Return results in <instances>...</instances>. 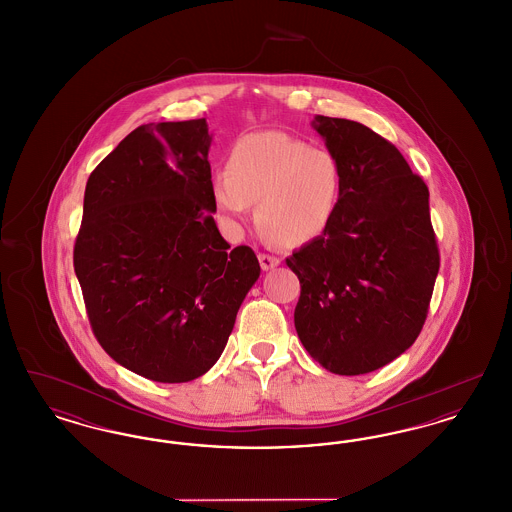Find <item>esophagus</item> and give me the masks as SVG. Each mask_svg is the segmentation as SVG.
<instances>
[{
	"mask_svg": "<svg viewBox=\"0 0 512 512\" xmlns=\"http://www.w3.org/2000/svg\"><path fill=\"white\" fill-rule=\"evenodd\" d=\"M259 263H261L263 270H272V268H276L280 265V259H276V257H272V255H267V253H259Z\"/></svg>",
	"mask_w": 512,
	"mask_h": 512,
	"instance_id": "1",
	"label": "esophagus"
}]
</instances>
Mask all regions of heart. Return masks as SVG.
<instances>
[{
	"instance_id": "heart-1",
	"label": "heart",
	"mask_w": 512,
	"mask_h": 512,
	"mask_svg": "<svg viewBox=\"0 0 512 512\" xmlns=\"http://www.w3.org/2000/svg\"><path fill=\"white\" fill-rule=\"evenodd\" d=\"M340 194L338 159L278 130L240 138L228 155V171L211 176L215 209L228 226L238 228L257 203L259 228L288 247L311 244L326 232Z\"/></svg>"
}]
</instances>
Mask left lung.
Listing matches in <instances>:
<instances>
[{"mask_svg": "<svg viewBox=\"0 0 512 512\" xmlns=\"http://www.w3.org/2000/svg\"><path fill=\"white\" fill-rule=\"evenodd\" d=\"M338 159L341 194L326 232L286 261L301 282L297 336L326 370L357 376L405 353L439 270L428 188L399 149L361 122H311Z\"/></svg>", "mask_w": 512, "mask_h": 512, "instance_id": "left-lung-1", "label": "left lung"}]
</instances>
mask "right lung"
I'll return each instance as SVG.
<instances>
[{
    "label": "right lung",
    "mask_w": 512,
    "mask_h": 512,
    "mask_svg": "<svg viewBox=\"0 0 512 512\" xmlns=\"http://www.w3.org/2000/svg\"><path fill=\"white\" fill-rule=\"evenodd\" d=\"M205 119L138 126L90 174L74 272L101 347L153 382L219 361L261 267L230 249L211 197Z\"/></svg>",
    "instance_id": "add662e5"
}]
</instances>
